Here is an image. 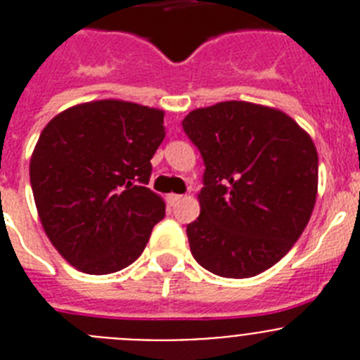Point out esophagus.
<instances>
[{
	"mask_svg": "<svg viewBox=\"0 0 360 360\" xmlns=\"http://www.w3.org/2000/svg\"><path fill=\"white\" fill-rule=\"evenodd\" d=\"M180 200H182V195H173V193H171V195H167V202H169L171 205L178 203V202H180Z\"/></svg>",
	"mask_w": 360,
	"mask_h": 360,
	"instance_id": "obj_1",
	"label": "esophagus"
}]
</instances>
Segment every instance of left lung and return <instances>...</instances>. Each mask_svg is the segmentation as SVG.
<instances>
[{
    "instance_id": "8db88e82",
    "label": "left lung",
    "mask_w": 360,
    "mask_h": 360,
    "mask_svg": "<svg viewBox=\"0 0 360 360\" xmlns=\"http://www.w3.org/2000/svg\"><path fill=\"white\" fill-rule=\"evenodd\" d=\"M184 131L205 164L191 252L221 278H252L299 240L317 196V151L294 119L227 101L191 111Z\"/></svg>"
}]
</instances>
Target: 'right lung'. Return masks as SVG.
<instances>
[{"label": "right lung", "mask_w": 360, "mask_h": 360, "mask_svg": "<svg viewBox=\"0 0 360 360\" xmlns=\"http://www.w3.org/2000/svg\"><path fill=\"white\" fill-rule=\"evenodd\" d=\"M164 111L126 101L53 117L30 158L37 214L57 252L86 274H111L146 249L165 203L149 187Z\"/></svg>", "instance_id": "add662e5"}]
</instances>
